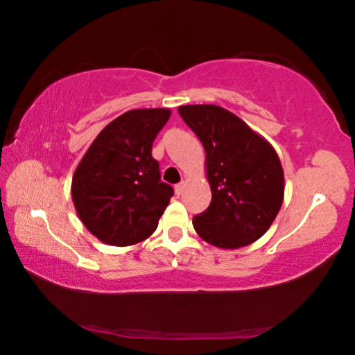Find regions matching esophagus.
Here are the masks:
<instances>
[{
  "instance_id": "1",
  "label": "esophagus",
  "mask_w": 355,
  "mask_h": 355,
  "mask_svg": "<svg viewBox=\"0 0 355 355\" xmlns=\"http://www.w3.org/2000/svg\"><path fill=\"white\" fill-rule=\"evenodd\" d=\"M184 187H187V183H184V182L175 184V194H177V196H182L183 191H184Z\"/></svg>"
}]
</instances>
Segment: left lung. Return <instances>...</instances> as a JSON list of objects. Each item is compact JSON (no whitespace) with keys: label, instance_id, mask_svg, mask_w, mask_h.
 <instances>
[{"label":"left lung","instance_id":"1","mask_svg":"<svg viewBox=\"0 0 355 355\" xmlns=\"http://www.w3.org/2000/svg\"><path fill=\"white\" fill-rule=\"evenodd\" d=\"M178 114L205 148L211 202L193 218L207 243L237 250L267 232L284 199L277 151L232 112L219 105H180Z\"/></svg>","mask_w":355,"mask_h":355}]
</instances>
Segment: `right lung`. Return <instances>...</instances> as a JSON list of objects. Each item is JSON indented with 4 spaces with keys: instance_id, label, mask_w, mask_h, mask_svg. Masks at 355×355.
I'll return each instance as SVG.
<instances>
[{
    "instance_id": "obj_1",
    "label": "right lung",
    "mask_w": 355,
    "mask_h": 355,
    "mask_svg": "<svg viewBox=\"0 0 355 355\" xmlns=\"http://www.w3.org/2000/svg\"><path fill=\"white\" fill-rule=\"evenodd\" d=\"M168 109H134L110 121L89 145L72 177V202L94 237L112 246L147 240L171 202L151 147Z\"/></svg>"
}]
</instances>
